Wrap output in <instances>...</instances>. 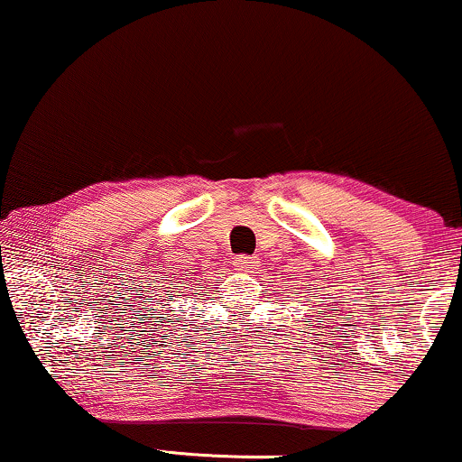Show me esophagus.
Segmentation results:
<instances>
[{
	"label": "esophagus",
	"mask_w": 462,
	"mask_h": 462,
	"mask_svg": "<svg viewBox=\"0 0 462 462\" xmlns=\"http://www.w3.org/2000/svg\"><path fill=\"white\" fill-rule=\"evenodd\" d=\"M236 264H237V267L242 269V271H252V269H256V267H258V256L242 254V256H237Z\"/></svg>",
	"instance_id": "1"
}]
</instances>
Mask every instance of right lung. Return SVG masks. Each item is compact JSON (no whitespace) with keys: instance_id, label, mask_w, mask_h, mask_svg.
I'll return each mask as SVG.
<instances>
[{"instance_id":"obj_1","label":"right lung","mask_w":462,"mask_h":462,"mask_svg":"<svg viewBox=\"0 0 462 462\" xmlns=\"http://www.w3.org/2000/svg\"><path fill=\"white\" fill-rule=\"evenodd\" d=\"M144 292H147V290H144Z\"/></svg>"}]
</instances>
